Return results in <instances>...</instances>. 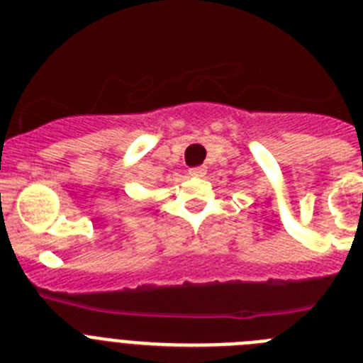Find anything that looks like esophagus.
Segmentation results:
<instances>
[{
    "mask_svg": "<svg viewBox=\"0 0 363 363\" xmlns=\"http://www.w3.org/2000/svg\"><path fill=\"white\" fill-rule=\"evenodd\" d=\"M189 174L194 176V178H203V176L207 174V169H205V167H194V169L189 171Z\"/></svg>",
    "mask_w": 363,
    "mask_h": 363,
    "instance_id": "obj_1",
    "label": "esophagus"
}]
</instances>
